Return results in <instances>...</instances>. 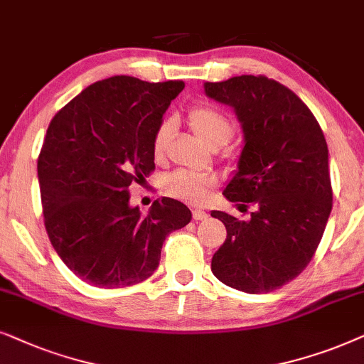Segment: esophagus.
Returning <instances> with one entry per match:
<instances>
[{
    "mask_svg": "<svg viewBox=\"0 0 364 364\" xmlns=\"http://www.w3.org/2000/svg\"><path fill=\"white\" fill-rule=\"evenodd\" d=\"M208 218V213L203 210H193V220L195 221H203Z\"/></svg>",
    "mask_w": 364,
    "mask_h": 364,
    "instance_id": "34e87169",
    "label": "esophagus"
}]
</instances>
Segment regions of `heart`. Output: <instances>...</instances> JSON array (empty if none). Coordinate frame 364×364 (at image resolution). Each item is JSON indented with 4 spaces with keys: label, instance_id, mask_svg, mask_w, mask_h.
Here are the masks:
<instances>
[{
    "label": "heart",
    "instance_id": "1",
    "mask_svg": "<svg viewBox=\"0 0 364 364\" xmlns=\"http://www.w3.org/2000/svg\"><path fill=\"white\" fill-rule=\"evenodd\" d=\"M188 124H190L191 132L211 149L225 146L235 132L231 119L220 109L208 105H200L193 108L188 113ZM171 133L173 124L169 121H164L158 126L153 138V151L156 158H161L166 153ZM215 185V178L210 174L176 171L168 174L164 179V191L178 198V200L190 203V205H203L210 200Z\"/></svg>",
    "mask_w": 364,
    "mask_h": 364
}]
</instances>
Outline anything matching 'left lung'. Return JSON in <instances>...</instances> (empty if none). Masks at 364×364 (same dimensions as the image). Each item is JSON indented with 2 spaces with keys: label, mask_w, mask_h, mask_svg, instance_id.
Listing matches in <instances>:
<instances>
[{
  "label": "left lung",
  "mask_w": 364,
  "mask_h": 364,
  "mask_svg": "<svg viewBox=\"0 0 364 364\" xmlns=\"http://www.w3.org/2000/svg\"><path fill=\"white\" fill-rule=\"evenodd\" d=\"M205 93L232 108L243 129L238 168L223 195L240 208L256 205L248 221L211 211L228 232L211 271L240 291H274L306 268L326 228L333 206L326 139L308 106L266 76L205 83Z\"/></svg>",
  "instance_id": "left-lung-1"
}]
</instances>
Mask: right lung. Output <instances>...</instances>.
Here are the masks:
<instances>
[{"label": "right lung", "mask_w": 364, "mask_h": 364, "mask_svg": "<svg viewBox=\"0 0 364 364\" xmlns=\"http://www.w3.org/2000/svg\"><path fill=\"white\" fill-rule=\"evenodd\" d=\"M183 81L133 76L96 81L48 126L38 158L43 215L53 248L77 278L98 288L141 283L158 268L169 232L191 211L161 198L141 215L132 183L154 169L153 138Z\"/></svg>", "instance_id": "right-lung-1"}]
</instances>
